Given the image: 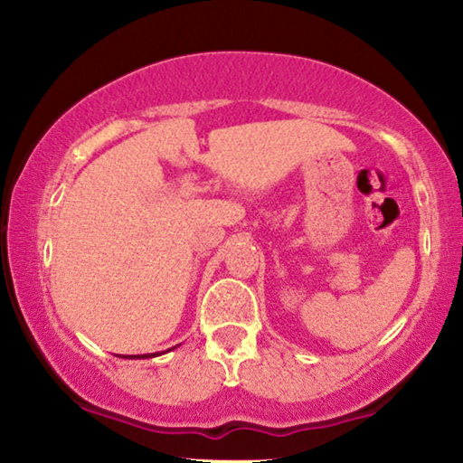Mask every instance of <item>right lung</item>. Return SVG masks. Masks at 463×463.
Instances as JSON below:
<instances>
[{
  "label": "right lung",
  "instance_id": "1",
  "mask_svg": "<svg viewBox=\"0 0 463 463\" xmlns=\"http://www.w3.org/2000/svg\"><path fill=\"white\" fill-rule=\"evenodd\" d=\"M153 355H155V354H153ZM135 357H137V355H132V359H135ZM143 357H151V355H143Z\"/></svg>",
  "mask_w": 463,
  "mask_h": 463
}]
</instances>
